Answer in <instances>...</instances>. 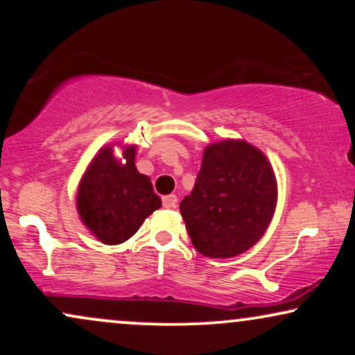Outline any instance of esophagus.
Wrapping results in <instances>:
<instances>
[{
	"label": "esophagus",
	"mask_w": 355,
	"mask_h": 355,
	"mask_svg": "<svg viewBox=\"0 0 355 355\" xmlns=\"http://www.w3.org/2000/svg\"><path fill=\"white\" fill-rule=\"evenodd\" d=\"M177 202H178L177 195H166V197H164V207L168 210L175 209V207H177Z\"/></svg>",
	"instance_id": "obj_1"
}]
</instances>
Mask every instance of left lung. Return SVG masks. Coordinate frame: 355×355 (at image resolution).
I'll use <instances>...</instances> for the list:
<instances>
[{
	"mask_svg": "<svg viewBox=\"0 0 355 355\" xmlns=\"http://www.w3.org/2000/svg\"><path fill=\"white\" fill-rule=\"evenodd\" d=\"M275 207L277 178L268 158L245 140L225 138L203 150L197 182L180 202V214L202 255L229 259L263 237Z\"/></svg>",
	"mask_w": 355,
	"mask_h": 355,
	"instance_id": "1",
	"label": "left lung"
}]
</instances>
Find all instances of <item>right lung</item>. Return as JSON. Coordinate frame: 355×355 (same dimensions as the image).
Instances as JSON below:
<instances>
[{
  "instance_id": "obj_1",
  "label": "right lung",
  "mask_w": 355,
  "mask_h": 355,
  "mask_svg": "<svg viewBox=\"0 0 355 355\" xmlns=\"http://www.w3.org/2000/svg\"><path fill=\"white\" fill-rule=\"evenodd\" d=\"M120 146L122 157L114 148ZM137 145H103L89 162L76 190L80 220L96 240L118 245L137 234L148 215L162 207L150 177L135 166Z\"/></svg>"
}]
</instances>
